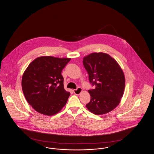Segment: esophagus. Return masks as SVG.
<instances>
[{"instance_id": "obj_1", "label": "esophagus", "mask_w": 154, "mask_h": 154, "mask_svg": "<svg viewBox=\"0 0 154 154\" xmlns=\"http://www.w3.org/2000/svg\"><path fill=\"white\" fill-rule=\"evenodd\" d=\"M82 91V89L81 88H78L77 89L73 90V93H75V94H76V95L80 94Z\"/></svg>"}]
</instances>
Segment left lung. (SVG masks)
Returning a JSON list of instances; mask_svg holds the SVG:
<instances>
[{
	"label": "left lung",
	"mask_w": 154,
	"mask_h": 154,
	"mask_svg": "<svg viewBox=\"0 0 154 154\" xmlns=\"http://www.w3.org/2000/svg\"><path fill=\"white\" fill-rule=\"evenodd\" d=\"M83 65L89 74L90 82L95 89L88 90L91 99L86 107L92 113H108L120 103L125 78L115 59L104 53H93L83 58Z\"/></svg>",
	"instance_id": "8db88e82"
}]
</instances>
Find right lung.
<instances>
[{
	"instance_id": "obj_1",
	"label": "right lung",
	"mask_w": 154,
	"mask_h": 154,
	"mask_svg": "<svg viewBox=\"0 0 154 154\" xmlns=\"http://www.w3.org/2000/svg\"><path fill=\"white\" fill-rule=\"evenodd\" d=\"M70 60L69 58L38 57L25 69L22 78L23 93L38 112L51 116L65 106L70 93L64 88L61 73Z\"/></svg>"
}]
</instances>
